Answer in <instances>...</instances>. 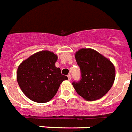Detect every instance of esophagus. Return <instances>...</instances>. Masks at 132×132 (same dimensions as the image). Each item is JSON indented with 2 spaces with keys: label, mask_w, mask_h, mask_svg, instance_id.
Returning <instances> with one entry per match:
<instances>
[{
  "label": "esophagus",
  "mask_w": 132,
  "mask_h": 132,
  "mask_svg": "<svg viewBox=\"0 0 132 132\" xmlns=\"http://www.w3.org/2000/svg\"><path fill=\"white\" fill-rule=\"evenodd\" d=\"M67 77H68V80H71V76L70 74H69L68 76H67Z\"/></svg>",
  "instance_id": "34e87169"
}]
</instances>
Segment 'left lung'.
I'll return each mask as SVG.
<instances>
[{
  "label": "left lung",
  "mask_w": 132,
  "mask_h": 132,
  "mask_svg": "<svg viewBox=\"0 0 132 132\" xmlns=\"http://www.w3.org/2000/svg\"><path fill=\"white\" fill-rule=\"evenodd\" d=\"M81 71V80L73 82L77 93L86 101L104 96L113 85L115 68L111 61L90 48H82L75 54Z\"/></svg>",
  "instance_id": "1"
}]
</instances>
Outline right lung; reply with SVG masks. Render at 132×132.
<instances>
[{"instance_id": "obj_1", "label": "right lung", "mask_w": 132, "mask_h": 132, "mask_svg": "<svg viewBox=\"0 0 132 132\" xmlns=\"http://www.w3.org/2000/svg\"><path fill=\"white\" fill-rule=\"evenodd\" d=\"M57 55L48 50L38 52L24 60L18 66L17 80L24 94L37 103L52 99L66 76L55 66Z\"/></svg>"}]
</instances>
